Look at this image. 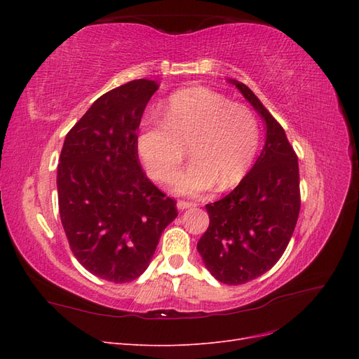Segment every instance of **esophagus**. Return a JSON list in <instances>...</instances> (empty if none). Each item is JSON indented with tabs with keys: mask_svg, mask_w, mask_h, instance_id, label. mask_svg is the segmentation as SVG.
Listing matches in <instances>:
<instances>
[{
	"mask_svg": "<svg viewBox=\"0 0 359 359\" xmlns=\"http://www.w3.org/2000/svg\"><path fill=\"white\" fill-rule=\"evenodd\" d=\"M194 206H196V203H193V202H184V201H180V202L177 203V208H178V211H186V210L194 208Z\"/></svg>",
	"mask_w": 359,
	"mask_h": 359,
	"instance_id": "34e87169",
	"label": "esophagus"
}]
</instances>
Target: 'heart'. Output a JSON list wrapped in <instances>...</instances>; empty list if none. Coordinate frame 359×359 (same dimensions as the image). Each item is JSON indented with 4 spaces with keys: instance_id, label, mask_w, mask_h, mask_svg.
<instances>
[{
    "instance_id": "1",
    "label": "heart",
    "mask_w": 359,
    "mask_h": 359,
    "mask_svg": "<svg viewBox=\"0 0 359 359\" xmlns=\"http://www.w3.org/2000/svg\"><path fill=\"white\" fill-rule=\"evenodd\" d=\"M259 139V121L247 106L208 88H187L169 97L163 123L142 124L136 148L149 175L170 182L189 145L193 160L177 177L173 190L199 196L217 184L220 189L236 186L253 165Z\"/></svg>"
}]
</instances>
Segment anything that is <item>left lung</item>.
Wrapping results in <instances>:
<instances>
[{"label": "left lung", "instance_id": "obj_1", "mask_svg": "<svg viewBox=\"0 0 359 359\" xmlns=\"http://www.w3.org/2000/svg\"><path fill=\"white\" fill-rule=\"evenodd\" d=\"M233 83L265 121V145L255 166L223 199L205 206L210 226L198 243L206 269L224 285H244L273 268L299 214L298 157L283 127L243 82Z\"/></svg>", "mask_w": 359, "mask_h": 359}]
</instances>
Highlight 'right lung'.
I'll return each instance as SVG.
<instances>
[{
  "instance_id": "right-lung-1",
  "label": "right lung",
  "mask_w": 359,
  "mask_h": 359,
  "mask_svg": "<svg viewBox=\"0 0 359 359\" xmlns=\"http://www.w3.org/2000/svg\"><path fill=\"white\" fill-rule=\"evenodd\" d=\"M158 90L137 79L97 99L67 133L57 170L64 232L79 264L99 278L127 283L148 268L161 232L175 220L140 168L136 132Z\"/></svg>"
}]
</instances>
